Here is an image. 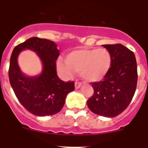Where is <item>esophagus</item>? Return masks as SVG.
Segmentation results:
<instances>
[{"label":"esophagus","instance_id":"obj_1","mask_svg":"<svg viewBox=\"0 0 148 148\" xmlns=\"http://www.w3.org/2000/svg\"><path fill=\"white\" fill-rule=\"evenodd\" d=\"M81 86H82V83H81V82H75V89L80 88Z\"/></svg>","mask_w":148,"mask_h":148}]
</instances>
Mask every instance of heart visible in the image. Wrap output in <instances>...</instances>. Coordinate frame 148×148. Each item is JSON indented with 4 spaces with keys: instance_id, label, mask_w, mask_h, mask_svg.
<instances>
[{
    "instance_id": "1",
    "label": "heart",
    "mask_w": 148,
    "mask_h": 148,
    "mask_svg": "<svg viewBox=\"0 0 148 148\" xmlns=\"http://www.w3.org/2000/svg\"><path fill=\"white\" fill-rule=\"evenodd\" d=\"M110 66V53L104 48L74 49L66 55V61H57V69L63 76H73L75 71L80 73L81 76L88 82L103 79Z\"/></svg>"
}]
</instances>
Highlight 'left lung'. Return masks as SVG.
I'll list each match as a JSON object with an SVG mask.
<instances>
[{
  "mask_svg": "<svg viewBox=\"0 0 148 148\" xmlns=\"http://www.w3.org/2000/svg\"><path fill=\"white\" fill-rule=\"evenodd\" d=\"M111 56V66L102 81L91 83L92 96L87 106L92 113L105 117H116L130 104L138 80L135 55L121 44L103 45Z\"/></svg>",
  "mask_w": 148,
  "mask_h": 148,
  "instance_id": "obj_1",
  "label": "left lung"
}]
</instances>
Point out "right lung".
<instances>
[{
    "mask_svg": "<svg viewBox=\"0 0 148 148\" xmlns=\"http://www.w3.org/2000/svg\"><path fill=\"white\" fill-rule=\"evenodd\" d=\"M35 51L43 63L38 77L23 75L17 64V56L23 49ZM59 56L57 44L47 39L30 38L16 46L11 55L9 78L19 102L32 114L52 116L61 111L66 95L75 90L74 82H63L57 75L56 60Z\"/></svg>",
    "mask_w": 148,
    "mask_h": 148,
    "instance_id": "add662e5",
    "label": "right lung"
}]
</instances>
